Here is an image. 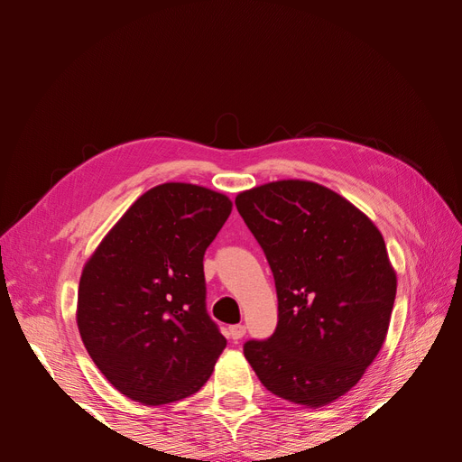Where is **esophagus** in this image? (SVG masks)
<instances>
[{"instance_id":"esophagus-1","label":"esophagus","mask_w":462,"mask_h":462,"mask_svg":"<svg viewBox=\"0 0 462 462\" xmlns=\"http://www.w3.org/2000/svg\"><path fill=\"white\" fill-rule=\"evenodd\" d=\"M228 333H230V337L234 338V341H237V338H241V337L245 335V326H244V324H236V326H230Z\"/></svg>"}]
</instances>
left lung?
<instances>
[{"instance_id":"left-lung-1","label":"left lung","mask_w":462,"mask_h":462,"mask_svg":"<svg viewBox=\"0 0 462 462\" xmlns=\"http://www.w3.org/2000/svg\"><path fill=\"white\" fill-rule=\"evenodd\" d=\"M236 208L273 272L279 322L244 354L273 395L320 408L343 397L378 356L397 275L371 218L303 180L237 194Z\"/></svg>"}]
</instances>
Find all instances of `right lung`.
<instances>
[{
  "label": "right lung",
  "instance_id": "add662e5",
  "mask_svg": "<svg viewBox=\"0 0 462 462\" xmlns=\"http://www.w3.org/2000/svg\"><path fill=\"white\" fill-rule=\"evenodd\" d=\"M232 211L221 192L162 183L125 211L86 262L77 324L125 397L168 404L197 393L226 338L206 310L204 253Z\"/></svg>",
  "mask_w": 462,
  "mask_h": 462
}]
</instances>
